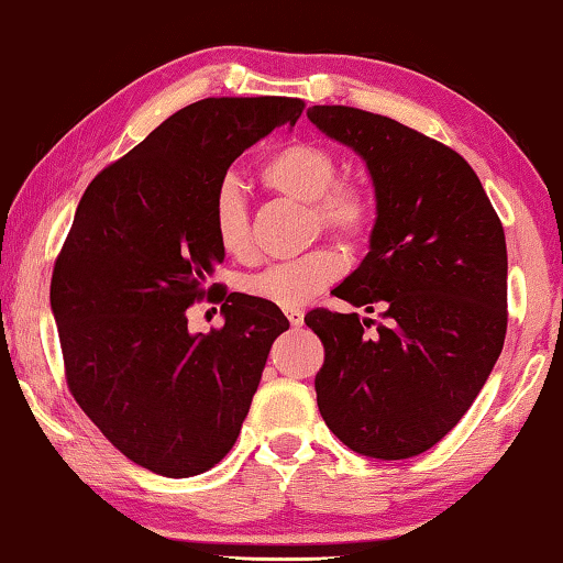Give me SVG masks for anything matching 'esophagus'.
Instances as JSON below:
<instances>
[{
  "mask_svg": "<svg viewBox=\"0 0 563 563\" xmlns=\"http://www.w3.org/2000/svg\"><path fill=\"white\" fill-rule=\"evenodd\" d=\"M284 314H287L291 327H301V324H305V311H301V309H287V311H284Z\"/></svg>",
  "mask_w": 563,
  "mask_h": 563,
  "instance_id": "34e87169",
  "label": "esophagus"
}]
</instances>
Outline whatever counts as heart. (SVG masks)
Returning <instances> with one entry per match:
<instances>
[{
  "label": "heart",
  "mask_w": 563,
  "mask_h": 563,
  "mask_svg": "<svg viewBox=\"0 0 563 563\" xmlns=\"http://www.w3.org/2000/svg\"><path fill=\"white\" fill-rule=\"evenodd\" d=\"M258 178L276 194L311 201V211L317 213L319 223L336 236L360 241L372 227L375 206L369 194L354 184H334L336 161L322 145H284L264 161ZM213 231L223 252L231 256H244L252 246L244 196L231 180L213 198ZM342 274L344 256L332 246H322L246 279V294L276 307L297 309L322 294Z\"/></svg>",
  "instance_id": "b5f03b06"
}]
</instances>
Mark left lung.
<instances>
[{"mask_svg":"<svg viewBox=\"0 0 563 563\" xmlns=\"http://www.w3.org/2000/svg\"><path fill=\"white\" fill-rule=\"evenodd\" d=\"M307 118L365 161L375 186L369 252L334 297L357 311L305 317L324 344L319 412L354 453L402 461L451 432L486 385L506 340L508 256L475 170L393 118L314 106Z\"/></svg>","mask_w":563,"mask_h":563,"instance_id":"8db88e82","label":"left lung"}]
</instances>
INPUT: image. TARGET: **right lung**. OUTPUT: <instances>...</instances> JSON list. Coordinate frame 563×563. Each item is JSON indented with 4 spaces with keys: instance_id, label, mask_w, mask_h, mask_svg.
<instances>
[{
    "instance_id": "obj_1",
    "label": "right lung",
    "mask_w": 563,
    "mask_h": 563,
    "mask_svg": "<svg viewBox=\"0 0 563 563\" xmlns=\"http://www.w3.org/2000/svg\"><path fill=\"white\" fill-rule=\"evenodd\" d=\"M305 110L297 98H206L100 170L55 262L49 305L67 387L112 445L166 478L236 443L276 336V305L221 294L223 327L188 330L223 252L213 198L233 161ZM219 299V301H221Z\"/></svg>"
}]
</instances>
